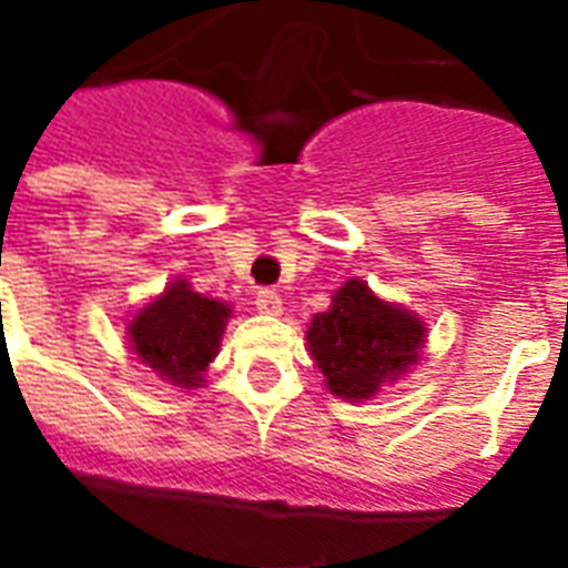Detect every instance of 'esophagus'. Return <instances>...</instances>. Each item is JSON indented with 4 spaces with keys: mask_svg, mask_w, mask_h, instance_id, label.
<instances>
[{
    "mask_svg": "<svg viewBox=\"0 0 568 568\" xmlns=\"http://www.w3.org/2000/svg\"><path fill=\"white\" fill-rule=\"evenodd\" d=\"M255 307H258V313L276 316V313H283V297H280L276 288H261L258 295H255Z\"/></svg>",
    "mask_w": 568,
    "mask_h": 568,
    "instance_id": "obj_1",
    "label": "esophagus"
}]
</instances>
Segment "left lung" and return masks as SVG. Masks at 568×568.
Wrapping results in <instances>:
<instances>
[{"mask_svg":"<svg viewBox=\"0 0 568 568\" xmlns=\"http://www.w3.org/2000/svg\"><path fill=\"white\" fill-rule=\"evenodd\" d=\"M423 337L417 316L381 301L362 280H349L332 307L313 316L307 344L332 395L362 402L417 362Z\"/></svg>","mask_w":568,"mask_h":568,"instance_id":"obj_1","label":"left lung"}]
</instances>
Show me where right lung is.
<instances>
[{
	"mask_svg": "<svg viewBox=\"0 0 568 568\" xmlns=\"http://www.w3.org/2000/svg\"><path fill=\"white\" fill-rule=\"evenodd\" d=\"M227 316V304L197 295L179 280L130 322V346L163 381L185 389L200 386V374L219 353Z\"/></svg>",
	"mask_w": 568,
	"mask_h": 568,
	"instance_id": "obj_1",
	"label": "right lung"
}]
</instances>
